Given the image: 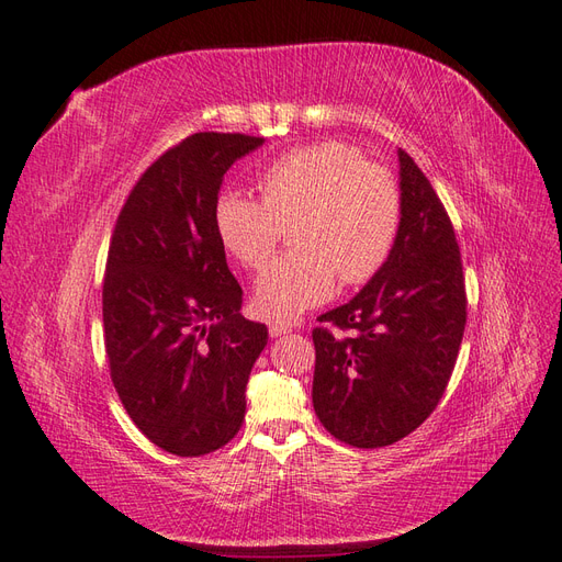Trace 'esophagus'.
Instances as JSON below:
<instances>
[{
	"label": "esophagus",
	"mask_w": 562,
	"mask_h": 562,
	"mask_svg": "<svg viewBox=\"0 0 562 562\" xmlns=\"http://www.w3.org/2000/svg\"><path fill=\"white\" fill-rule=\"evenodd\" d=\"M291 331V326H285V324H269V336L271 338H279V336H285Z\"/></svg>",
	"instance_id": "34e87169"
}]
</instances>
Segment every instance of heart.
Masks as SVG:
<instances>
[{"label":"heart","instance_id":"heart-1","mask_svg":"<svg viewBox=\"0 0 562 562\" xmlns=\"http://www.w3.org/2000/svg\"><path fill=\"white\" fill-rule=\"evenodd\" d=\"M262 200L224 190L214 228L245 269H262L291 226L293 252L259 277L252 307L289 324L344 285H358L386 265L401 228V190L379 164L344 143L295 147L271 159L257 178Z\"/></svg>","mask_w":562,"mask_h":562}]
</instances>
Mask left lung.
Returning a JSON list of instances; mask_svg holds the SVG:
<instances>
[{
	"mask_svg": "<svg viewBox=\"0 0 562 562\" xmlns=\"http://www.w3.org/2000/svg\"><path fill=\"white\" fill-rule=\"evenodd\" d=\"M398 161L403 214L386 265L319 317L348 336L312 331L314 413L355 448L391 446L434 413L468 322L453 224L415 159L398 149Z\"/></svg>",
	"mask_w": 562,
	"mask_h": 562,
	"instance_id": "8db88e82",
	"label": "left lung"
}]
</instances>
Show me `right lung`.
I'll list each match as a JSON object with an SVG mask.
<instances>
[{"label": "right lung", "instance_id": "add662e5", "mask_svg": "<svg viewBox=\"0 0 562 562\" xmlns=\"http://www.w3.org/2000/svg\"><path fill=\"white\" fill-rule=\"evenodd\" d=\"M265 138L195 133L167 149L116 218L102 289L114 389L149 441L198 458L226 446L245 419V386L267 326L240 314L214 204L231 164Z\"/></svg>", "mask_w": 562, "mask_h": 562}]
</instances>
